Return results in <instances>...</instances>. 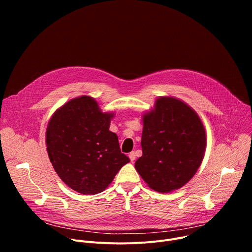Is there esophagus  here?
<instances>
[{"instance_id":"1","label":"esophagus","mask_w":252,"mask_h":252,"mask_svg":"<svg viewBox=\"0 0 252 252\" xmlns=\"http://www.w3.org/2000/svg\"><path fill=\"white\" fill-rule=\"evenodd\" d=\"M128 158H129V159H130V161H131V162H132V161H134V159H135V153H134V152L129 153Z\"/></svg>"}]
</instances>
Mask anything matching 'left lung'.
<instances>
[{
  "label": "left lung",
  "mask_w": 252,
  "mask_h": 252,
  "mask_svg": "<svg viewBox=\"0 0 252 252\" xmlns=\"http://www.w3.org/2000/svg\"><path fill=\"white\" fill-rule=\"evenodd\" d=\"M142 121L136 171L154 190L181 189L195 174L205 153V129L198 115L181 99L160 96Z\"/></svg>",
  "instance_id": "1"
}]
</instances>
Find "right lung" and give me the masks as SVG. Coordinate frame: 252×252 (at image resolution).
Returning <instances> with one entry per match:
<instances>
[{
    "mask_svg": "<svg viewBox=\"0 0 252 252\" xmlns=\"http://www.w3.org/2000/svg\"><path fill=\"white\" fill-rule=\"evenodd\" d=\"M114 113H102L89 95L68 100L52 116L46 132L50 160L62 181L82 194H96L129 158L110 130Z\"/></svg>",
    "mask_w": 252,
    "mask_h": 252,
    "instance_id": "obj_1",
    "label": "right lung"
}]
</instances>
